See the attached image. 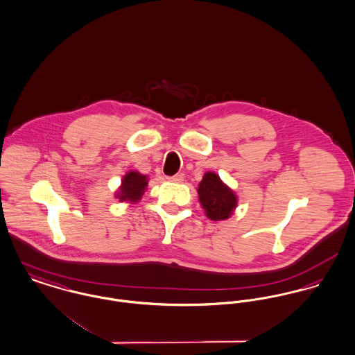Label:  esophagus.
<instances>
[{
    "label": "esophagus",
    "mask_w": 355,
    "mask_h": 355,
    "mask_svg": "<svg viewBox=\"0 0 355 355\" xmlns=\"http://www.w3.org/2000/svg\"><path fill=\"white\" fill-rule=\"evenodd\" d=\"M167 180L171 181V182H182V181H184V177H182V174H175V175L167 177Z\"/></svg>",
    "instance_id": "obj_1"
}]
</instances>
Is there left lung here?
<instances>
[{
  "instance_id": "obj_1",
  "label": "left lung",
  "mask_w": 355,
  "mask_h": 355,
  "mask_svg": "<svg viewBox=\"0 0 355 355\" xmlns=\"http://www.w3.org/2000/svg\"><path fill=\"white\" fill-rule=\"evenodd\" d=\"M198 196L207 216L211 220H225L236 207V196L225 187L215 173H207L198 185Z\"/></svg>"
}]
</instances>
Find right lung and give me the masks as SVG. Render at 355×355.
<instances>
[{
  "mask_svg": "<svg viewBox=\"0 0 355 355\" xmlns=\"http://www.w3.org/2000/svg\"><path fill=\"white\" fill-rule=\"evenodd\" d=\"M147 187V177L141 175L137 171H130L121 181L120 191L117 193V197L120 201H131L137 202L140 200L141 194Z\"/></svg>",
  "mask_w": 355,
  "mask_h": 355,
  "instance_id": "obj_1",
  "label": "right lung"
}]
</instances>
